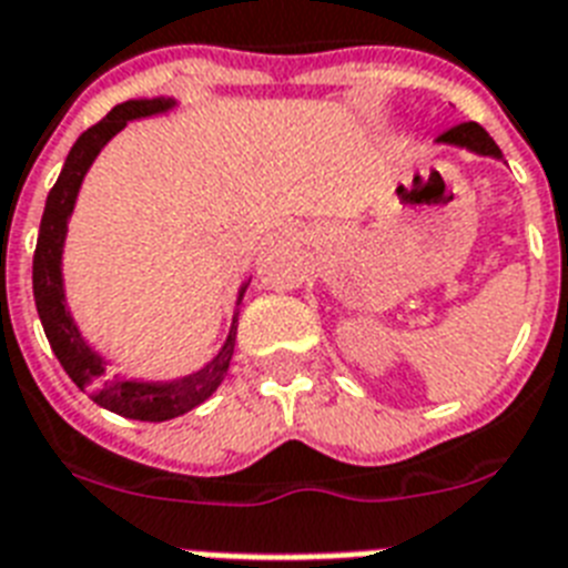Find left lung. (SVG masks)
<instances>
[{
	"label": "left lung",
	"instance_id": "1",
	"mask_svg": "<svg viewBox=\"0 0 568 568\" xmlns=\"http://www.w3.org/2000/svg\"><path fill=\"white\" fill-rule=\"evenodd\" d=\"M439 141H448V144L468 146V150H475V153H480V155H501L498 144H495L493 138L486 135L484 126H477L475 120H468V123H457V126H450L448 132H442Z\"/></svg>",
	"mask_w": 568,
	"mask_h": 568
}]
</instances>
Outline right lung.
<instances>
[{"instance_id":"right-lung-1","label":"right lung","mask_w":568,"mask_h":568,"mask_svg":"<svg viewBox=\"0 0 568 568\" xmlns=\"http://www.w3.org/2000/svg\"><path fill=\"white\" fill-rule=\"evenodd\" d=\"M171 105L168 100H129L93 123L88 132L79 135L70 155H67L64 171L58 176L47 196V209L40 217L38 247H34V265H31V285H34V303H38L40 324L47 333L52 354L58 363L70 374L75 386L84 388L91 400L135 422H168L176 415L189 413L196 404H203L214 388L221 386V379L230 372L232 351H235V321H232L226 345L212 363L171 383H144V379H123L105 377L102 374V359L84 345L73 318L64 306V288H61V247H64L67 217L73 212L75 194L82 185L84 173L91 168L105 141L118 135L129 120L146 118L155 111H164Z\"/></svg>"}]
</instances>
